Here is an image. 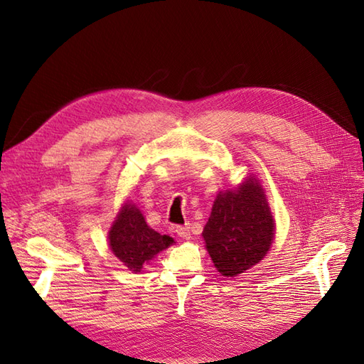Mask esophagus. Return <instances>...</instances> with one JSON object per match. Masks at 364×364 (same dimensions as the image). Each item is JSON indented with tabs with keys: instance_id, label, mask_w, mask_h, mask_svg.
I'll return each mask as SVG.
<instances>
[{
	"instance_id": "34e87169",
	"label": "esophagus",
	"mask_w": 364,
	"mask_h": 364,
	"mask_svg": "<svg viewBox=\"0 0 364 364\" xmlns=\"http://www.w3.org/2000/svg\"><path fill=\"white\" fill-rule=\"evenodd\" d=\"M176 232H178V235L181 238H185L188 240L191 237V232H190V225H183V226H178L176 228Z\"/></svg>"
}]
</instances>
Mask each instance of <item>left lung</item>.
I'll use <instances>...</instances> for the list:
<instances>
[{
	"label": "left lung",
	"mask_w": 364,
	"mask_h": 364,
	"mask_svg": "<svg viewBox=\"0 0 364 364\" xmlns=\"http://www.w3.org/2000/svg\"><path fill=\"white\" fill-rule=\"evenodd\" d=\"M273 230L274 223L261 185L247 179L238 190L217 196L202 235L214 266L229 278L266 257Z\"/></svg>",
	"instance_id": "8db88e82"
}]
</instances>
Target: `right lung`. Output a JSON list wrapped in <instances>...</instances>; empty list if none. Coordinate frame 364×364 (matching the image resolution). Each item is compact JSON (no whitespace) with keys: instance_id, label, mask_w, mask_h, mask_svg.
I'll return each instance as SVG.
<instances>
[{"instance_id":"1","label":"right lung","mask_w":364,"mask_h":364,"mask_svg":"<svg viewBox=\"0 0 364 364\" xmlns=\"http://www.w3.org/2000/svg\"><path fill=\"white\" fill-rule=\"evenodd\" d=\"M170 245L173 238L150 229L135 205L123 208L109 232V246L114 255L132 272H141L147 261Z\"/></svg>"}]
</instances>
